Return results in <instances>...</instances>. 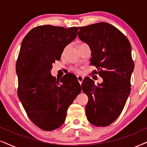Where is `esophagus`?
I'll list each match as a JSON object with an SVG mask.
<instances>
[{"instance_id": "obj_1", "label": "esophagus", "mask_w": 147, "mask_h": 147, "mask_svg": "<svg viewBox=\"0 0 147 147\" xmlns=\"http://www.w3.org/2000/svg\"><path fill=\"white\" fill-rule=\"evenodd\" d=\"M77 79H78V81H79L80 84H81V83H82L83 80V77L82 75H78L77 76Z\"/></svg>"}]
</instances>
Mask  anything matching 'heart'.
<instances>
[{
  "label": "heart",
  "mask_w": 147,
  "mask_h": 147,
  "mask_svg": "<svg viewBox=\"0 0 147 147\" xmlns=\"http://www.w3.org/2000/svg\"><path fill=\"white\" fill-rule=\"evenodd\" d=\"M72 71L77 72V73H79V72H81V70H80V69H79V68H72Z\"/></svg>",
  "instance_id": "heart-1"
}]
</instances>
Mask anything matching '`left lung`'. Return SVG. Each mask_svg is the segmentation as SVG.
<instances>
[{
	"label": "left lung",
	"instance_id": "1",
	"mask_svg": "<svg viewBox=\"0 0 147 147\" xmlns=\"http://www.w3.org/2000/svg\"><path fill=\"white\" fill-rule=\"evenodd\" d=\"M80 40L92 51L91 64L103 79L96 85L90 77L82 83V90L88 96L85 107L87 119L93 125H111L119 116L131 91V75L134 64L131 45L125 35L113 25L100 22L80 27Z\"/></svg>",
	"mask_w": 147,
	"mask_h": 147
}]
</instances>
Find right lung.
I'll return each mask as SVG.
<instances>
[{
	"label": "right lung",
	"mask_w": 147,
	"mask_h": 147,
	"mask_svg": "<svg viewBox=\"0 0 147 147\" xmlns=\"http://www.w3.org/2000/svg\"><path fill=\"white\" fill-rule=\"evenodd\" d=\"M79 27L39 26L24 37L16 62L18 98L28 116L45 131L60 127L68 107L81 91L77 77L51 74L66 46L77 37Z\"/></svg>",
	"instance_id": "right-lung-1"
}]
</instances>
